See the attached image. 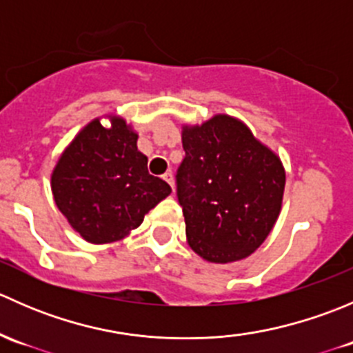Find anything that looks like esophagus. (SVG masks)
I'll use <instances>...</instances> for the list:
<instances>
[{
  "instance_id": "obj_1",
  "label": "esophagus",
  "mask_w": 353,
  "mask_h": 353,
  "mask_svg": "<svg viewBox=\"0 0 353 353\" xmlns=\"http://www.w3.org/2000/svg\"><path fill=\"white\" fill-rule=\"evenodd\" d=\"M162 177H163V181H165V183L169 184V186L172 188V190H174V176H172V174H170V172H165V174H163Z\"/></svg>"
}]
</instances>
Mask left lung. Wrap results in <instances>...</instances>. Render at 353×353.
<instances>
[{
	"mask_svg": "<svg viewBox=\"0 0 353 353\" xmlns=\"http://www.w3.org/2000/svg\"><path fill=\"white\" fill-rule=\"evenodd\" d=\"M183 148L176 186L191 249L212 263L248 258L279 219L282 162L245 124L223 114L184 128Z\"/></svg>",
	"mask_w": 353,
	"mask_h": 353,
	"instance_id": "8db88e82",
	"label": "left lung"
}]
</instances>
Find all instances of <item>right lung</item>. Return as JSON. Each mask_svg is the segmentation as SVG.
I'll use <instances>...</instances> for the list:
<instances>
[{
  "instance_id": "right-lung-1",
  "label": "right lung",
  "mask_w": 353,
  "mask_h": 353,
  "mask_svg": "<svg viewBox=\"0 0 353 353\" xmlns=\"http://www.w3.org/2000/svg\"><path fill=\"white\" fill-rule=\"evenodd\" d=\"M138 134L123 119L92 121L63 152L51 177L59 212L88 243L119 241L170 194L165 181L148 174Z\"/></svg>"
}]
</instances>
